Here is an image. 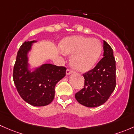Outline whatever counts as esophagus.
Listing matches in <instances>:
<instances>
[{"mask_svg":"<svg viewBox=\"0 0 134 134\" xmlns=\"http://www.w3.org/2000/svg\"><path fill=\"white\" fill-rule=\"evenodd\" d=\"M72 73V71H71L70 69H67V71H66V74L67 75H69V74H71Z\"/></svg>","mask_w":134,"mask_h":134,"instance_id":"1","label":"esophagus"}]
</instances>
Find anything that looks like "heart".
<instances>
[{
	"label": "heart",
	"instance_id": "b5f03b06",
	"mask_svg": "<svg viewBox=\"0 0 134 134\" xmlns=\"http://www.w3.org/2000/svg\"><path fill=\"white\" fill-rule=\"evenodd\" d=\"M64 53L72 56L71 63L73 68L80 72L91 69L99 59L102 46L97 39L74 36L66 38L60 43Z\"/></svg>",
	"mask_w": 134,
	"mask_h": 134
}]
</instances>
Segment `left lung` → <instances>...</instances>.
Here are the masks:
<instances>
[{"label":"left lung","mask_w":134,"mask_h":134,"mask_svg":"<svg viewBox=\"0 0 134 134\" xmlns=\"http://www.w3.org/2000/svg\"><path fill=\"white\" fill-rule=\"evenodd\" d=\"M103 51V58L96 67L83 74L84 87L75 94L78 102L87 107H96L105 103L116 85L113 50L105 41Z\"/></svg>","instance_id":"obj_1"}]
</instances>
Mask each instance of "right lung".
<instances>
[{"mask_svg":"<svg viewBox=\"0 0 134 134\" xmlns=\"http://www.w3.org/2000/svg\"><path fill=\"white\" fill-rule=\"evenodd\" d=\"M36 41L25 42L20 47L13 78L16 90L26 102L35 107L49 105L54 98L56 84L65 76L67 69L46 63L31 72L28 69V52Z\"/></svg>","mask_w":134,"mask_h":134,"instance_id":"right-lung-1","label":"right lung"}]
</instances>
